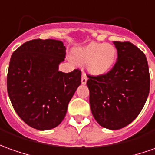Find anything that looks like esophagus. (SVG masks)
<instances>
[{
    "mask_svg": "<svg viewBox=\"0 0 155 155\" xmlns=\"http://www.w3.org/2000/svg\"><path fill=\"white\" fill-rule=\"evenodd\" d=\"M87 80H88V78H87V75L85 72H83L82 73V78H81V82H82V84H85L87 83Z\"/></svg>",
    "mask_w": 155,
    "mask_h": 155,
    "instance_id": "obj_1",
    "label": "esophagus"
}]
</instances>
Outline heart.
<instances>
[{
    "label": "heart",
    "instance_id": "b5f03b06",
    "mask_svg": "<svg viewBox=\"0 0 155 155\" xmlns=\"http://www.w3.org/2000/svg\"><path fill=\"white\" fill-rule=\"evenodd\" d=\"M117 52L112 45L91 43L75 51L76 60L82 64H88V71L94 75L108 72L116 62Z\"/></svg>",
    "mask_w": 155,
    "mask_h": 155
}]
</instances>
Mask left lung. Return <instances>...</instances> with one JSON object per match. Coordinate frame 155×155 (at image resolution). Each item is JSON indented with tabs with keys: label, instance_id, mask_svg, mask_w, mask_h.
<instances>
[{
	"label": "left lung",
	"instance_id": "1",
	"mask_svg": "<svg viewBox=\"0 0 155 155\" xmlns=\"http://www.w3.org/2000/svg\"><path fill=\"white\" fill-rule=\"evenodd\" d=\"M117 61L111 70L88 75L92 114L104 128L118 130L129 125L142 110L149 94L150 78L144 53L128 41H114Z\"/></svg>",
	"mask_w": 155,
	"mask_h": 155
}]
</instances>
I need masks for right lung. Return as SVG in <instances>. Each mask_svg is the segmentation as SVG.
Masks as SVG:
<instances>
[{
    "label": "right lung",
    "instance_id": "add662e5",
    "mask_svg": "<svg viewBox=\"0 0 155 155\" xmlns=\"http://www.w3.org/2000/svg\"><path fill=\"white\" fill-rule=\"evenodd\" d=\"M66 56L62 41L33 39L12 53L7 92L15 111L26 124L45 131L57 127L81 84V71L65 73L59 64Z\"/></svg>",
    "mask_w": 155,
    "mask_h": 155
}]
</instances>
